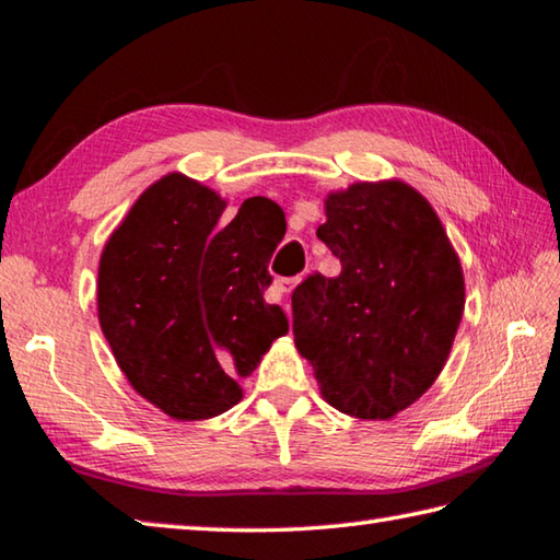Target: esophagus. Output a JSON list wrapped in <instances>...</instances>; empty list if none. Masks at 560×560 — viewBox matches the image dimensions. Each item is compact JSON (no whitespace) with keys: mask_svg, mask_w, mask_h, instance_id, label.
Returning a JSON list of instances; mask_svg holds the SVG:
<instances>
[{"mask_svg":"<svg viewBox=\"0 0 560 560\" xmlns=\"http://www.w3.org/2000/svg\"><path fill=\"white\" fill-rule=\"evenodd\" d=\"M296 283H299V277L296 279H277L273 281V289H277L279 293H291L293 289H296ZM287 311H289V306H287Z\"/></svg>","mask_w":560,"mask_h":560,"instance_id":"esophagus-1","label":"esophagus"}]
</instances>
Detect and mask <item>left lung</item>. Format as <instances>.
I'll return each mask as SVG.
<instances>
[{"label": "left lung", "instance_id": "1", "mask_svg": "<svg viewBox=\"0 0 560 560\" xmlns=\"http://www.w3.org/2000/svg\"><path fill=\"white\" fill-rule=\"evenodd\" d=\"M316 234L340 273L293 291V340L330 407L390 420L447 363L464 311L459 257L430 202L400 179L330 192Z\"/></svg>", "mask_w": 560, "mask_h": 560}]
</instances>
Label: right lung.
Instances as JSON below:
<instances>
[{
    "label": "right lung",
    "instance_id": "obj_1",
    "mask_svg": "<svg viewBox=\"0 0 560 560\" xmlns=\"http://www.w3.org/2000/svg\"><path fill=\"white\" fill-rule=\"evenodd\" d=\"M226 202L179 173L150 185L106 242L98 320L120 371L175 420H207L242 400L269 346L289 330L264 301L287 222L267 197L222 224Z\"/></svg>",
    "mask_w": 560,
    "mask_h": 560
}]
</instances>
